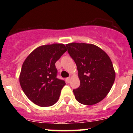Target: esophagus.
I'll use <instances>...</instances> for the list:
<instances>
[{"instance_id": "34e87169", "label": "esophagus", "mask_w": 133, "mask_h": 133, "mask_svg": "<svg viewBox=\"0 0 133 133\" xmlns=\"http://www.w3.org/2000/svg\"><path fill=\"white\" fill-rule=\"evenodd\" d=\"M70 80H71V78H70V77H67V78L65 79V81H66L67 83H69Z\"/></svg>"}]
</instances>
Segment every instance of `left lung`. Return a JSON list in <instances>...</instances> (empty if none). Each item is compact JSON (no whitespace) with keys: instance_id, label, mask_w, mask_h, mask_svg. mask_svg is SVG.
Instances as JSON below:
<instances>
[{"instance_id":"obj_1","label":"left lung","mask_w":133,"mask_h":133,"mask_svg":"<svg viewBox=\"0 0 133 133\" xmlns=\"http://www.w3.org/2000/svg\"><path fill=\"white\" fill-rule=\"evenodd\" d=\"M68 52L77 65L80 86L73 90L76 100L84 105L98 103L107 96L115 80L111 59L94 44L72 42Z\"/></svg>"}]
</instances>
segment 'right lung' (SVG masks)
<instances>
[{
  "label": "right lung",
  "instance_id": "1",
  "mask_svg": "<svg viewBox=\"0 0 133 133\" xmlns=\"http://www.w3.org/2000/svg\"><path fill=\"white\" fill-rule=\"evenodd\" d=\"M66 51L63 44L41 45L24 61L20 84L27 97L38 106H51L59 99L65 82L57 78L55 64Z\"/></svg>",
  "mask_w": 133,
  "mask_h": 133
}]
</instances>
